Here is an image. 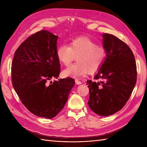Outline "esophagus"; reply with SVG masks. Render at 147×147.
Here are the masks:
<instances>
[{
	"instance_id": "esophagus-1",
	"label": "esophagus",
	"mask_w": 147,
	"mask_h": 147,
	"mask_svg": "<svg viewBox=\"0 0 147 147\" xmlns=\"http://www.w3.org/2000/svg\"><path fill=\"white\" fill-rule=\"evenodd\" d=\"M75 83H76V85H81V84L82 83V82H81L80 81H79L78 80H75Z\"/></svg>"
}]
</instances>
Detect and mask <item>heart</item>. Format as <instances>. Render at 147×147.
<instances>
[{
    "label": "heart",
    "instance_id": "b5f03b06",
    "mask_svg": "<svg viewBox=\"0 0 147 147\" xmlns=\"http://www.w3.org/2000/svg\"><path fill=\"white\" fill-rule=\"evenodd\" d=\"M58 61L68 65L78 55V62L72 64L62 71L64 77L79 78L90 72L97 71L102 66L106 57V50L87 37H78L71 41L69 45L62 44L56 51Z\"/></svg>",
    "mask_w": 147,
    "mask_h": 147
}]
</instances>
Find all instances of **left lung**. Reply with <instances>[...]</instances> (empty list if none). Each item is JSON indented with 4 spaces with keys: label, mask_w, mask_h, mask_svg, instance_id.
<instances>
[{
    "label": "left lung",
    "mask_w": 147,
    "mask_h": 147,
    "mask_svg": "<svg viewBox=\"0 0 147 147\" xmlns=\"http://www.w3.org/2000/svg\"><path fill=\"white\" fill-rule=\"evenodd\" d=\"M106 58L95 76L87 81L90 109L101 116L120 111L128 100L136 82V65L131 50L114 35L102 34Z\"/></svg>",
    "instance_id": "1"
}]
</instances>
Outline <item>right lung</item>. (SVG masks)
Segmentation results:
<instances>
[{"label": "right lung", "instance_id": "obj_1", "mask_svg": "<svg viewBox=\"0 0 147 147\" xmlns=\"http://www.w3.org/2000/svg\"><path fill=\"white\" fill-rule=\"evenodd\" d=\"M59 36L41 30L29 36L15 52L12 83L21 102L36 116L52 119L64 108L75 82L58 78L60 62L56 54Z\"/></svg>", "mask_w": 147, "mask_h": 147}]
</instances>
